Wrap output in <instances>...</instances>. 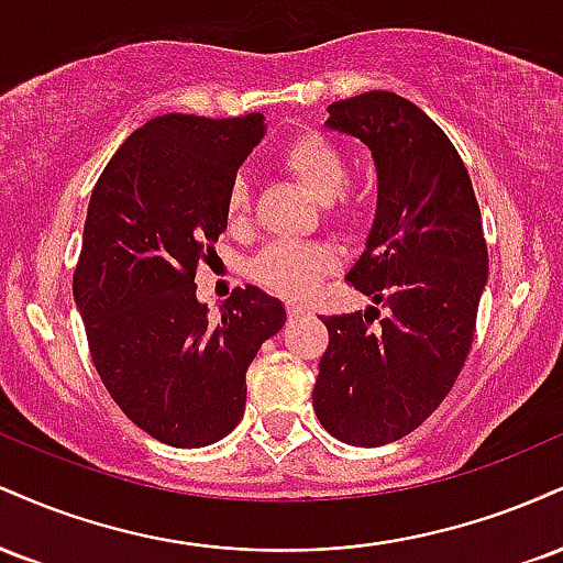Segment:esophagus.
Masks as SVG:
<instances>
[{"label":"esophagus","instance_id":"34e87169","mask_svg":"<svg viewBox=\"0 0 563 563\" xmlns=\"http://www.w3.org/2000/svg\"><path fill=\"white\" fill-rule=\"evenodd\" d=\"M288 320H296V318H303V314H309L307 307H301V303H288Z\"/></svg>","mask_w":563,"mask_h":563}]
</instances>
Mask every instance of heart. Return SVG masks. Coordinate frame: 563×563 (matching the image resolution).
Returning <instances> with one entry per match:
<instances>
[{
    "instance_id": "obj_1",
    "label": "heart",
    "mask_w": 563,
    "mask_h": 563,
    "mask_svg": "<svg viewBox=\"0 0 563 563\" xmlns=\"http://www.w3.org/2000/svg\"><path fill=\"white\" fill-rule=\"evenodd\" d=\"M280 164L301 187H307L320 203H331L339 217H349V203L344 198L346 185V161L331 140L320 134H299L283 147ZM228 222L243 224L251 214V192L245 179H235L228 190ZM335 267L333 249L320 243H296L277 241L262 251L254 262L256 280L275 294L288 299H303L314 290L320 277H325Z\"/></svg>"
}]
</instances>
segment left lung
<instances>
[{
	"mask_svg": "<svg viewBox=\"0 0 563 563\" xmlns=\"http://www.w3.org/2000/svg\"><path fill=\"white\" fill-rule=\"evenodd\" d=\"M325 126L365 142L376 161V219L346 280L384 314L322 318L331 341L312 405L328 434L380 448L418 429L466 363L487 243L466 166L421 108L365 92L331 102Z\"/></svg>",
	"mask_w": 563,
	"mask_h": 563,
	"instance_id": "1",
	"label": "left lung"
}]
</instances>
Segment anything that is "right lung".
I'll use <instances>...</instances> for the list:
<instances>
[{"label": "right lung", "mask_w": 563, "mask_h": 563, "mask_svg": "<svg viewBox=\"0 0 563 563\" xmlns=\"http://www.w3.org/2000/svg\"><path fill=\"white\" fill-rule=\"evenodd\" d=\"M264 129L262 113L158 115L89 198L74 273L89 354L129 421L172 448H206L241 423L245 371L286 325L256 286L232 290L217 320L196 296L198 262L228 228V190Z\"/></svg>", "instance_id": "obj_1"}]
</instances>
